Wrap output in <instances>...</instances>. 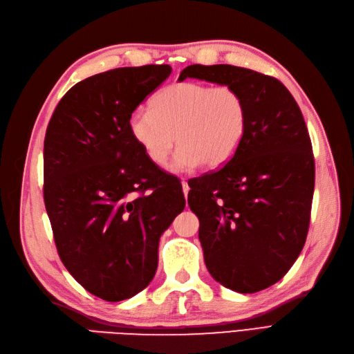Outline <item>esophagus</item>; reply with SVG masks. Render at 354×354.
Wrapping results in <instances>:
<instances>
[{"label": "esophagus", "mask_w": 354, "mask_h": 354, "mask_svg": "<svg viewBox=\"0 0 354 354\" xmlns=\"http://www.w3.org/2000/svg\"><path fill=\"white\" fill-rule=\"evenodd\" d=\"M181 186H183V194H185V198L187 199V194H189V190H190V189H189V185H187V181H185V180L181 181Z\"/></svg>", "instance_id": "1"}]
</instances>
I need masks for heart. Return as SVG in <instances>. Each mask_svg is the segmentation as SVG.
Returning <instances> with one entry per match:
<instances>
[{"label":"heart","mask_w":354,"mask_h":354,"mask_svg":"<svg viewBox=\"0 0 354 354\" xmlns=\"http://www.w3.org/2000/svg\"><path fill=\"white\" fill-rule=\"evenodd\" d=\"M246 125L248 109L236 88L194 81L168 85L155 95L152 111L136 109L128 118L134 143L155 165H164L178 145L169 162L173 171L227 162L243 140Z\"/></svg>","instance_id":"b5f03b06"}]
</instances>
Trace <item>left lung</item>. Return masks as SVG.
<instances>
[{"mask_svg":"<svg viewBox=\"0 0 354 354\" xmlns=\"http://www.w3.org/2000/svg\"><path fill=\"white\" fill-rule=\"evenodd\" d=\"M186 78L230 85L245 99L243 140L226 165L189 181L187 202L211 276L259 292L282 279L307 238L315 158L303 113L279 80L251 69L190 65Z\"/></svg>","mask_w":354,"mask_h":354,"instance_id":"left-lung-1","label":"left lung"}]
</instances>
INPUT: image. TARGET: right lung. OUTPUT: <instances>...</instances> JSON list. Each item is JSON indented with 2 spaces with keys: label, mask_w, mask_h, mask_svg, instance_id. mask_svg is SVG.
Returning <instances> with one entry per match:
<instances>
[{
  "label": "right lung",
  "mask_w": 354,
  "mask_h": 354,
  "mask_svg": "<svg viewBox=\"0 0 354 354\" xmlns=\"http://www.w3.org/2000/svg\"><path fill=\"white\" fill-rule=\"evenodd\" d=\"M169 65L93 75L63 95L44 140V202L62 263L106 301L151 283L159 238L185 209L181 185L151 162L128 118Z\"/></svg>",
  "instance_id": "1"
}]
</instances>
